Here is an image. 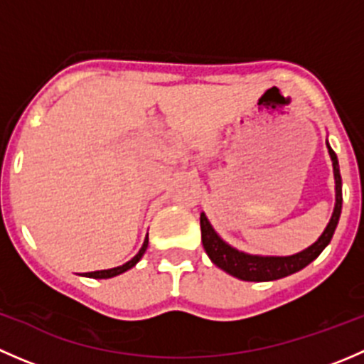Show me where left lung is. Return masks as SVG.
<instances>
[{
	"label": "left lung",
	"instance_id": "left-lung-1",
	"mask_svg": "<svg viewBox=\"0 0 364 364\" xmlns=\"http://www.w3.org/2000/svg\"><path fill=\"white\" fill-rule=\"evenodd\" d=\"M328 146L329 156L333 161V172H335V192H336V203L333 209L331 220H329L328 227L324 232L321 234L317 241L311 247L304 248L303 252L294 253V255L287 257H269V255H252V253H245L232 248L227 245L222 237L216 234L209 220L205 218L204 213H200V232H203V245L208 257L211 259L213 264L223 269L225 273L232 274V277L240 278L245 282H271L278 280V278L289 277V274L297 273L308 264L314 262L321 252L331 241L333 234H335L336 225H338L340 213H341V176H340V165L336 153L333 151L329 142Z\"/></svg>",
	"mask_w": 364,
	"mask_h": 364
}]
</instances>
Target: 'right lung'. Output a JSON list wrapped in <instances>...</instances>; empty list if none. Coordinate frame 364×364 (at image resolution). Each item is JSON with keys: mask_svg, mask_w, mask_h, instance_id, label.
<instances>
[{"mask_svg": "<svg viewBox=\"0 0 364 364\" xmlns=\"http://www.w3.org/2000/svg\"><path fill=\"white\" fill-rule=\"evenodd\" d=\"M146 248H148V236H146L144 243H142L141 250H139L137 255H135L132 260H128L127 264H123V266L112 267V269H102V271H91V273H82V277H87V278H112V277H117V274H121V273H124V271L132 269V267H134L135 264H137L139 260L142 259Z\"/></svg>", "mask_w": 364, "mask_h": 364, "instance_id": "add662e5", "label": "right lung"}]
</instances>
